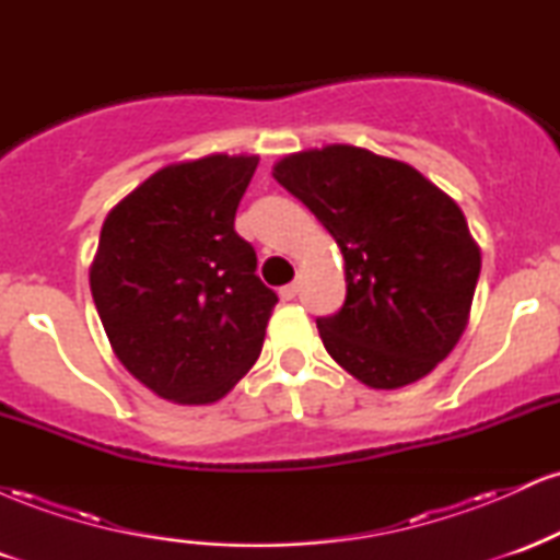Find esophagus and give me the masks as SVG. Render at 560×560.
Wrapping results in <instances>:
<instances>
[{
  "label": "esophagus",
  "instance_id": "34e87169",
  "mask_svg": "<svg viewBox=\"0 0 560 560\" xmlns=\"http://www.w3.org/2000/svg\"><path fill=\"white\" fill-rule=\"evenodd\" d=\"M298 292H300V287H298V284H287V287H281V289H279L281 300H294V298H298Z\"/></svg>",
  "mask_w": 560,
  "mask_h": 560
}]
</instances>
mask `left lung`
I'll list each match as a JSON object with an SVG mask.
<instances>
[{
  "label": "left lung",
  "mask_w": 560,
  "mask_h": 560,
  "mask_svg": "<svg viewBox=\"0 0 560 560\" xmlns=\"http://www.w3.org/2000/svg\"><path fill=\"white\" fill-rule=\"evenodd\" d=\"M273 178L342 249L345 305L316 320L326 352L371 389L434 371L466 331L481 271L455 199L413 165L352 144L287 155Z\"/></svg>",
  "instance_id": "left-lung-1"
}]
</instances>
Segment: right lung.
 Here are the masks:
<instances>
[{
  "label": "right lung",
  "instance_id": "1",
  "mask_svg": "<svg viewBox=\"0 0 560 560\" xmlns=\"http://www.w3.org/2000/svg\"><path fill=\"white\" fill-rule=\"evenodd\" d=\"M258 160L165 165L102 223L89 268L96 313L128 374L163 400H221L260 355L279 298L234 231Z\"/></svg>",
  "mask_w": 560,
  "mask_h": 560
}]
</instances>
